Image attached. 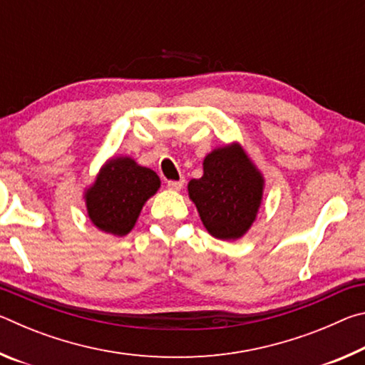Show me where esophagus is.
<instances>
[{
  "label": "esophagus",
  "mask_w": 365,
  "mask_h": 365,
  "mask_svg": "<svg viewBox=\"0 0 365 365\" xmlns=\"http://www.w3.org/2000/svg\"><path fill=\"white\" fill-rule=\"evenodd\" d=\"M183 183H185L183 178H182V180H169L168 182V188L169 190H174V191H180L183 188Z\"/></svg>",
  "instance_id": "34e87169"
}]
</instances>
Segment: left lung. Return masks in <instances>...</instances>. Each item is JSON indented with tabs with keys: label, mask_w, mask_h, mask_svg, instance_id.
Wrapping results in <instances>:
<instances>
[{
	"label": "left lung",
	"mask_w": 365,
	"mask_h": 365,
	"mask_svg": "<svg viewBox=\"0 0 365 365\" xmlns=\"http://www.w3.org/2000/svg\"><path fill=\"white\" fill-rule=\"evenodd\" d=\"M201 178L188 183L202 225L219 240H238L250 230L262 202L264 177L238 143L215 148L205 158Z\"/></svg>",
	"instance_id": "left-lung-1"
}]
</instances>
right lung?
I'll list each match as a JSON object with an SVG mask.
<instances>
[{
    "mask_svg": "<svg viewBox=\"0 0 365 365\" xmlns=\"http://www.w3.org/2000/svg\"><path fill=\"white\" fill-rule=\"evenodd\" d=\"M160 187L158 174L132 158H113L85 191L88 217L101 232L123 237L137 224L145 202Z\"/></svg>",
    "mask_w": 365,
    "mask_h": 365,
    "instance_id": "right-lung-1",
    "label": "right lung"
}]
</instances>
